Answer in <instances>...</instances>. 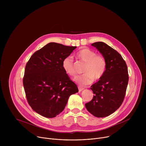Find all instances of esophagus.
Returning a JSON list of instances; mask_svg holds the SVG:
<instances>
[{
	"instance_id": "esophagus-1",
	"label": "esophagus",
	"mask_w": 146,
	"mask_h": 146,
	"mask_svg": "<svg viewBox=\"0 0 146 146\" xmlns=\"http://www.w3.org/2000/svg\"><path fill=\"white\" fill-rule=\"evenodd\" d=\"M78 91H79V92H81V91H82V90H84V88L81 87H78Z\"/></svg>"
}]
</instances>
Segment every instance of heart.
Returning <instances> with one entry per match:
<instances>
[{
    "mask_svg": "<svg viewBox=\"0 0 146 146\" xmlns=\"http://www.w3.org/2000/svg\"><path fill=\"white\" fill-rule=\"evenodd\" d=\"M76 57L86 63L83 70L84 74L75 79L79 84L81 86L90 84L94 79L98 80L103 76L107 65L105 59L102 55L96 54L95 51L89 48L82 47L76 52ZM62 68L68 75L71 77L76 76L74 60L72 56H67L64 59Z\"/></svg>",
    "mask_w": 146,
    "mask_h": 146,
    "instance_id": "1",
    "label": "heart"
}]
</instances>
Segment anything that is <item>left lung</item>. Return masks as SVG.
Instances as JSON below:
<instances>
[{"instance_id":"1","label":"left lung","mask_w":146,"mask_h":146,"mask_svg":"<svg viewBox=\"0 0 146 146\" xmlns=\"http://www.w3.org/2000/svg\"><path fill=\"white\" fill-rule=\"evenodd\" d=\"M96 47L106 61L103 76L91 87L93 99L86 103L87 110L96 117H107L115 111L123 102L129 76L126 62L114 49L103 42H95Z\"/></svg>"}]
</instances>
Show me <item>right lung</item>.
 Segmentation results:
<instances>
[{"instance_id":"1","label":"right lung","mask_w":146,"mask_h":146,"mask_svg":"<svg viewBox=\"0 0 146 146\" xmlns=\"http://www.w3.org/2000/svg\"><path fill=\"white\" fill-rule=\"evenodd\" d=\"M76 46L50 43L36 51L25 66L23 85L32 109L40 115L53 118L65 109L69 96L78 92L62 68V62Z\"/></svg>"}]
</instances>
